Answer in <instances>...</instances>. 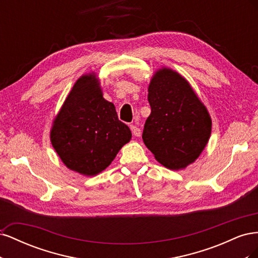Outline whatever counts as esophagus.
I'll return each instance as SVG.
<instances>
[{
    "mask_svg": "<svg viewBox=\"0 0 258 258\" xmlns=\"http://www.w3.org/2000/svg\"><path fill=\"white\" fill-rule=\"evenodd\" d=\"M130 129L132 131V135H134V137L139 138L140 136H141V129H140L136 123H131L130 124Z\"/></svg>",
    "mask_w": 258,
    "mask_h": 258,
    "instance_id": "34e87169",
    "label": "esophagus"
}]
</instances>
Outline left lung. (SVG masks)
<instances>
[{"mask_svg": "<svg viewBox=\"0 0 258 258\" xmlns=\"http://www.w3.org/2000/svg\"><path fill=\"white\" fill-rule=\"evenodd\" d=\"M147 99L152 112L144 124V144L162 166L185 169L209 142L212 119L206 105L185 77L166 67L152 76Z\"/></svg>", "mask_w": 258, "mask_h": 258, "instance_id": "left-lung-1", "label": "left lung"}]
</instances>
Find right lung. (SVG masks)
<instances>
[{"instance_id":"right-lung-1","label":"right lung","mask_w":258,"mask_h":258,"mask_svg":"<svg viewBox=\"0 0 258 258\" xmlns=\"http://www.w3.org/2000/svg\"><path fill=\"white\" fill-rule=\"evenodd\" d=\"M131 137L115 105L103 98L95 72L75 82L50 129V142L61 161L85 176L105 170Z\"/></svg>"}]
</instances>
